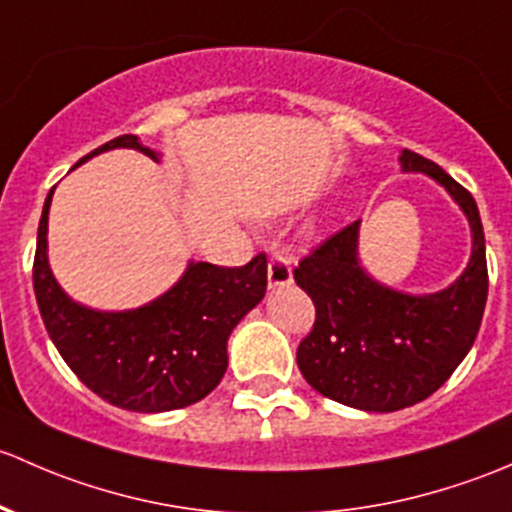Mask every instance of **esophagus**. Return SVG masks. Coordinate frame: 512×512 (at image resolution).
<instances>
[{
    "label": "esophagus",
    "mask_w": 512,
    "mask_h": 512,
    "mask_svg": "<svg viewBox=\"0 0 512 512\" xmlns=\"http://www.w3.org/2000/svg\"><path fill=\"white\" fill-rule=\"evenodd\" d=\"M293 283V268L291 261L286 256L276 254L268 261V286L271 288H283Z\"/></svg>",
    "instance_id": "1"
}]
</instances>
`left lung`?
<instances>
[{
	"label": "left lung",
	"instance_id": "left-lung-1",
	"mask_svg": "<svg viewBox=\"0 0 512 512\" xmlns=\"http://www.w3.org/2000/svg\"><path fill=\"white\" fill-rule=\"evenodd\" d=\"M399 165L439 182L466 214L473 246L461 276L429 295L374 281L357 254L360 221L323 241L293 271L315 303V325L295 355L300 372L315 392L362 412H397L431 397L476 342L488 298L476 199L412 150H402Z\"/></svg>",
	"mask_w": 512,
	"mask_h": 512
}]
</instances>
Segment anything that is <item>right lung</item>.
I'll use <instances>...</instances> for the list:
<instances>
[{
    "instance_id": "obj_1",
    "label": "right lung",
    "mask_w": 512,
    "mask_h": 512,
    "mask_svg": "<svg viewBox=\"0 0 512 512\" xmlns=\"http://www.w3.org/2000/svg\"><path fill=\"white\" fill-rule=\"evenodd\" d=\"M130 147L160 160L135 135L105 142L100 152ZM78 162V165H81ZM44 202L34 256V293L46 333L73 374L113 407L160 414L207 397L224 377L226 342L266 293V256L246 266L224 268L189 261L182 278L160 298L133 310H93L59 286L49 266V209Z\"/></svg>"
}]
</instances>
